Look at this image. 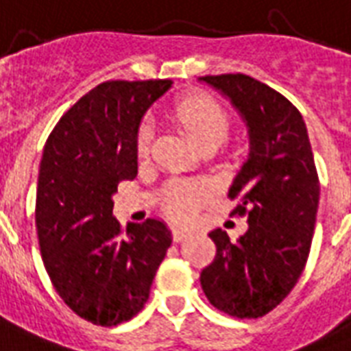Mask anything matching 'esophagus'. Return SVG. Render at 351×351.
I'll use <instances>...</instances> for the list:
<instances>
[{
  "label": "esophagus",
  "mask_w": 351,
  "mask_h": 351,
  "mask_svg": "<svg viewBox=\"0 0 351 351\" xmlns=\"http://www.w3.org/2000/svg\"><path fill=\"white\" fill-rule=\"evenodd\" d=\"M191 236V232L189 230H184V228H173V240L178 243V241L186 240V238H189Z\"/></svg>",
  "instance_id": "esophagus-1"
}]
</instances>
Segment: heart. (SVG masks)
Returning a JSON list of instances; mask_svg holds the SVG:
<instances>
[{"instance_id": "obj_1", "label": "heart", "mask_w": 351, "mask_h": 351, "mask_svg": "<svg viewBox=\"0 0 351 351\" xmlns=\"http://www.w3.org/2000/svg\"><path fill=\"white\" fill-rule=\"evenodd\" d=\"M176 124L186 132L189 141L199 150H215L228 134V117L219 104L208 96H186L176 102L173 110ZM150 149V130L143 128L137 137V154L145 156ZM212 195V188L206 182L173 184L165 189L163 208L178 221H189L199 202Z\"/></svg>"}]
</instances>
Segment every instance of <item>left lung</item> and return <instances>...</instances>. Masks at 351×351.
<instances>
[{
    "label": "left lung",
    "instance_id": "8db88e82",
    "mask_svg": "<svg viewBox=\"0 0 351 351\" xmlns=\"http://www.w3.org/2000/svg\"><path fill=\"white\" fill-rule=\"evenodd\" d=\"M247 128L249 152L228 195L247 230L230 241L221 228L214 262L201 271L208 301L228 316L258 318L281 303L305 268L320 201V184L305 121L287 98L245 74L204 76Z\"/></svg>",
    "mask_w": 351,
    "mask_h": 351
}]
</instances>
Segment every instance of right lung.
Wrapping results in <instances>:
<instances>
[{"mask_svg":"<svg viewBox=\"0 0 351 351\" xmlns=\"http://www.w3.org/2000/svg\"><path fill=\"white\" fill-rule=\"evenodd\" d=\"M173 82H106L70 108L46 141L37 188V234L57 294L96 326L134 318L171 245L167 225L113 215L121 180L137 175L145 113Z\"/></svg>","mask_w":351,"mask_h":351,"instance_id":"right-lung-1","label":"right lung"}]
</instances>
